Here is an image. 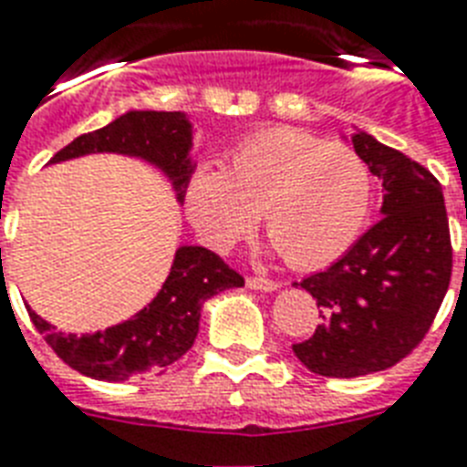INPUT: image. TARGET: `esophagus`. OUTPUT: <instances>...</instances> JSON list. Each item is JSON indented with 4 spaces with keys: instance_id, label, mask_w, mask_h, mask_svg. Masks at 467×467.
<instances>
[{
    "instance_id": "obj_1",
    "label": "esophagus",
    "mask_w": 467,
    "mask_h": 467,
    "mask_svg": "<svg viewBox=\"0 0 467 467\" xmlns=\"http://www.w3.org/2000/svg\"><path fill=\"white\" fill-rule=\"evenodd\" d=\"M245 285L251 286V289H257V292H275V289L279 286L275 279H267V277H248L245 279Z\"/></svg>"
}]
</instances>
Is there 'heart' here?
<instances>
[{
    "instance_id": "heart-1",
    "label": "heart",
    "mask_w": 467,
    "mask_h": 467,
    "mask_svg": "<svg viewBox=\"0 0 467 467\" xmlns=\"http://www.w3.org/2000/svg\"><path fill=\"white\" fill-rule=\"evenodd\" d=\"M185 212L204 244L226 251L265 216L285 260L320 270L345 255L371 210V173L354 149L304 130L263 128L202 163L185 182Z\"/></svg>"
}]
</instances>
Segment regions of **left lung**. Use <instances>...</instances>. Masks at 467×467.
I'll use <instances>...</instances> for the list:
<instances>
[{"label": "left lung", "mask_w": 467, "mask_h": 467, "mask_svg": "<svg viewBox=\"0 0 467 467\" xmlns=\"http://www.w3.org/2000/svg\"><path fill=\"white\" fill-rule=\"evenodd\" d=\"M352 144L383 181V219L337 263L298 285L318 301L323 323L292 347L308 371L330 379L405 359L434 323L453 270L441 182L371 134L357 132Z\"/></svg>", "instance_id": "8db88e82"}]
</instances>
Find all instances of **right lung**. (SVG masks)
<instances>
[{
	"label": "right lung",
	"instance_id": "obj_1",
	"mask_svg": "<svg viewBox=\"0 0 467 467\" xmlns=\"http://www.w3.org/2000/svg\"><path fill=\"white\" fill-rule=\"evenodd\" d=\"M192 125L185 113L130 110L106 128L86 132L59 149L50 163L86 154H128L154 163L173 182L182 202L185 182L195 171ZM244 286V277L231 270L216 253L202 245H181L154 301L125 323L93 335H65L28 308L33 326L59 359L79 374L99 381H128L134 376L161 374L188 352L200 330V311L207 298L223 289Z\"/></svg>",
	"mask_w": 467,
	"mask_h": 467
}]
</instances>
